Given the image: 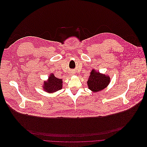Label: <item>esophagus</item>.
Masks as SVG:
<instances>
[{
	"label": "esophagus",
	"mask_w": 147,
	"mask_h": 147,
	"mask_svg": "<svg viewBox=\"0 0 147 147\" xmlns=\"http://www.w3.org/2000/svg\"><path fill=\"white\" fill-rule=\"evenodd\" d=\"M74 74V72H71V75H72Z\"/></svg>",
	"instance_id": "esophagus-1"
}]
</instances>
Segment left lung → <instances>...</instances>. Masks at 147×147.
Wrapping results in <instances>:
<instances>
[{
	"mask_svg": "<svg viewBox=\"0 0 147 147\" xmlns=\"http://www.w3.org/2000/svg\"><path fill=\"white\" fill-rule=\"evenodd\" d=\"M88 88L93 92H98L108 86L110 83V78L108 75L97 72L94 69L91 71L87 80Z\"/></svg>",
	"mask_w": 147,
	"mask_h": 147,
	"instance_id": "8db88e82",
	"label": "left lung"
}]
</instances>
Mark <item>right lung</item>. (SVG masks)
<instances>
[{"label": "right lung", "mask_w": 147, "mask_h": 147, "mask_svg": "<svg viewBox=\"0 0 147 147\" xmlns=\"http://www.w3.org/2000/svg\"><path fill=\"white\" fill-rule=\"evenodd\" d=\"M63 82V79H58L54 74H51L49 76L48 80L44 82L43 89L44 91L49 93H54L62 89Z\"/></svg>", "instance_id": "obj_1"}]
</instances>
